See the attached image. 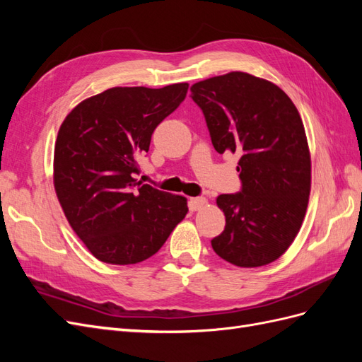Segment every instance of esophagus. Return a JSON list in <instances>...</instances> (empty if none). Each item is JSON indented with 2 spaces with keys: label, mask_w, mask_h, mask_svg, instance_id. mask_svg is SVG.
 <instances>
[{
  "label": "esophagus",
  "mask_w": 362,
  "mask_h": 362,
  "mask_svg": "<svg viewBox=\"0 0 362 362\" xmlns=\"http://www.w3.org/2000/svg\"><path fill=\"white\" fill-rule=\"evenodd\" d=\"M206 205V199L205 198H192L190 199V210H193V211H198V210H201V208H204Z\"/></svg>",
  "instance_id": "esophagus-1"
}]
</instances>
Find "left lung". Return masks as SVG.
<instances>
[{"label": "left lung", "instance_id": "obj_1", "mask_svg": "<svg viewBox=\"0 0 362 362\" xmlns=\"http://www.w3.org/2000/svg\"><path fill=\"white\" fill-rule=\"evenodd\" d=\"M218 154L237 152L242 190L221 194L216 254L238 267L270 264L298 235L311 190V156L298 108L276 84L246 72L190 87Z\"/></svg>", "mask_w": 362, "mask_h": 362}]
</instances>
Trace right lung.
I'll list each match as a JSON object with an SVG mask.
<instances>
[{
  "label": "right lung",
  "instance_id": "right-lung-1",
  "mask_svg": "<svg viewBox=\"0 0 362 362\" xmlns=\"http://www.w3.org/2000/svg\"><path fill=\"white\" fill-rule=\"evenodd\" d=\"M189 84L112 87L63 120L54 148V187L69 225L107 264H136L157 254L187 214L184 196L134 178L139 157Z\"/></svg>",
  "mask_w": 362,
  "mask_h": 362
}]
</instances>
